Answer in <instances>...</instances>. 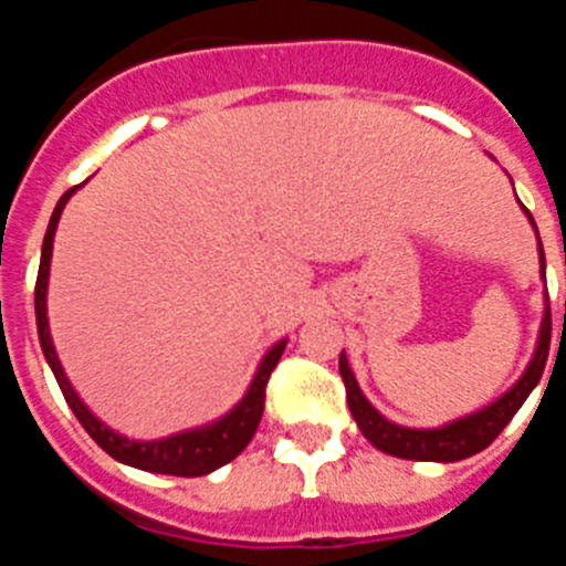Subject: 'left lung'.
Wrapping results in <instances>:
<instances>
[{
  "instance_id": "8db88e82",
  "label": "left lung",
  "mask_w": 566,
  "mask_h": 566,
  "mask_svg": "<svg viewBox=\"0 0 566 566\" xmlns=\"http://www.w3.org/2000/svg\"><path fill=\"white\" fill-rule=\"evenodd\" d=\"M530 221H533V218H530ZM533 227H536V221H533ZM538 252H542L544 272L542 240H538ZM549 334H553V319H549L547 303V312H544L542 319V334H538L536 357L527 365L524 377L518 379L502 399L488 405L484 411L459 419V422L444 424V428L417 431V428H399V424L388 422V419H385L382 413L374 411L371 402L363 397V391H359L357 379H354L352 368H348V359H345L343 352L339 354V377H343L345 382V399H348V408H352L363 437L368 439L377 451L388 453V457L413 459V462H459V459H468L473 457V453L484 451V448L507 428L510 419L516 417V411L524 405V399L530 397V391H533L538 385V379H542L549 354Z\"/></svg>"
}]
</instances>
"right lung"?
Listing matches in <instances>:
<instances>
[{"label": "right lung", "mask_w": 566, "mask_h": 566, "mask_svg": "<svg viewBox=\"0 0 566 566\" xmlns=\"http://www.w3.org/2000/svg\"><path fill=\"white\" fill-rule=\"evenodd\" d=\"M76 192V187L67 189L62 195V201L53 209V218L48 223V234H44L42 243V263H39V277H36V328H39V343H42V352L48 357L50 368L56 374V382L62 388L64 399L73 408L76 419L82 422L84 431L96 439V444L102 451H107L109 457L118 459L124 464H133V468L149 470V473H167V476H207L212 470H218L221 464L232 462L249 442H252L254 431H258L260 417H263V405H266V385L272 371L277 368L280 357H283V348L286 343H277L272 352L266 354V359L260 363L258 377H254L252 388L243 397V402L234 408L229 417H223L221 422L201 428V431L178 433V437L161 439V442H129V439L118 437L109 428H104L93 413L84 408L82 399L76 397V391L70 388L67 377H64L62 365H59L56 352H53V339L48 332V308H44V294H48V274H50V254H53V234H56V223L62 218V209L67 203L70 195Z\"/></svg>", "instance_id": "obj_1"}]
</instances>
